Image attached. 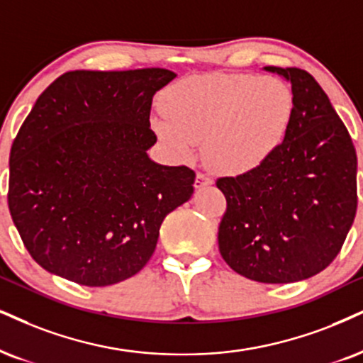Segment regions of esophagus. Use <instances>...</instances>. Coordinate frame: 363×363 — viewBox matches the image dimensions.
Wrapping results in <instances>:
<instances>
[{"mask_svg": "<svg viewBox=\"0 0 363 363\" xmlns=\"http://www.w3.org/2000/svg\"><path fill=\"white\" fill-rule=\"evenodd\" d=\"M212 178L207 177L205 173H196V178H195V189H203V186H208L212 185Z\"/></svg>", "mask_w": 363, "mask_h": 363, "instance_id": "obj_1", "label": "esophagus"}]
</instances>
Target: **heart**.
Masks as SVG:
<instances>
[{
  "instance_id": "1",
  "label": "heart",
  "mask_w": 363,
  "mask_h": 363,
  "mask_svg": "<svg viewBox=\"0 0 363 363\" xmlns=\"http://www.w3.org/2000/svg\"><path fill=\"white\" fill-rule=\"evenodd\" d=\"M153 121L161 141L178 158H190L199 141L218 172L245 173L277 150L294 111L293 91L277 77L207 74L180 80Z\"/></svg>"
}]
</instances>
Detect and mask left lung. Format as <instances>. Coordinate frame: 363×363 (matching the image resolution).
<instances>
[{
  "mask_svg": "<svg viewBox=\"0 0 363 363\" xmlns=\"http://www.w3.org/2000/svg\"><path fill=\"white\" fill-rule=\"evenodd\" d=\"M264 70L291 84L293 119L262 164L217 180L227 199L218 250L240 276L286 284L318 274L345 242L357 212V153L313 75L294 67Z\"/></svg>",
  "mask_w": 363,
  "mask_h": 363,
  "instance_id": "8db88e82",
  "label": "left lung"
}]
</instances>
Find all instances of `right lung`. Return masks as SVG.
I'll list each match as a JSON object with an SVG mask.
<instances>
[{
    "mask_svg": "<svg viewBox=\"0 0 363 363\" xmlns=\"http://www.w3.org/2000/svg\"><path fill=\"white\" fill-rule=\"evenodd\" d=\"M167 69L74 70L35 102L10 153L8 207L45 271L91 288L140 272L195 172L155 163L150 113Z\"/></svg>",
    "mask_w": 363,
    "mask_h": 363,
    "instance_id": "right-lung-1",
    "label": "right lung"
}]
</instances>
